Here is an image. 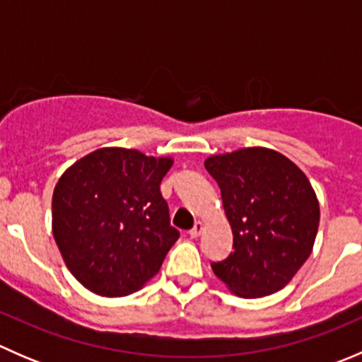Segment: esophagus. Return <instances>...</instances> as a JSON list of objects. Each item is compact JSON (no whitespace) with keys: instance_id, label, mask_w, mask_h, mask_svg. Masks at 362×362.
<instances>
[{"instance_id":"1","label":"esophagus","mask_w":362,"mask_h":362,"mask_svg":"<svg viewBox=\"0 0 362 362\" xmlns=\"http://www.w3.org/2000/svg\"><path fill=\"white\" fill-rule=\"evenodd\" d=\"M203 228H204L203 222H202V221H198V222H196V224H194V228H192L191 231H189V235H191L192 238H196V236L202 235V233H203Z\"/></svg>"}]
</instances>
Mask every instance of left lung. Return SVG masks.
<instances>
[{
  "label": "left lung",
  "mask_w": 362,
  "mask_h": 362,
  "mask_svg": "<svg viewBox=\"0 0 362 362\" xmlns=\"http://www.w3.org/2000/svg\"><path fill=\"white\" fill-rule=\"evenodd\" d=\"M204 168L221 187L233 252L211 269L240 298L269 296L312 254L320 210L306 175L264 147L211 156Z\"/></svg>",
  "instance_id": "1"
}]
</instances>
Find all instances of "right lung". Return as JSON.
Here are the masks:
<instances>
[{
  "label": "right lung",
  "instance_id": "1",
  "mask_svg": "<svg viewBox=\"0 0 362 362\" xmlns=\"http://www.w3.org/2000/svg\"><path fill=\"white\" fill-rule=\"evenodd\" d=\"M173 164L133 148H98L76 160L52 196V233L71 275L90 293L119 298L159 272L180 233L160 180Z\"/></svg>",
  "mask_w": 362,
  "mask_h": 362
}]
</instances>
